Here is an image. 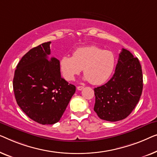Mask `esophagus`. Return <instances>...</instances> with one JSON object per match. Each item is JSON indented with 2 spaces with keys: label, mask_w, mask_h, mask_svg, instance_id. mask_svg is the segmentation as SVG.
I'll list each match as a JSON object with an SVG mask.
<instances>
[{
  "label": "esophagus",
  "mask_w": 157,
  "mask_h": 157,
  "mask_svg": "<svg viewBox=\"0 0 157 157\" xmlns=\"http://www.w3.org/2000/svg\"><path fill=\"white\" fill-rule=\"evenodd\" d=\"M77 89H78V90H82L84 89V87H83V86H78Z\"/></svg>",
  "instance_id": "esophagus-1"
}]
</instances>
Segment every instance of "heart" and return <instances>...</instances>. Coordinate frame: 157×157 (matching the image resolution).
<instances>
[{
    "mask_svg": "<svg viewBox=\"0 0 157 157\" xmlns=\"http://www.w3.org/2000/svg\"><path fill=\"white\" fill-rule=\"evenodd\" d=\"M115 63L112 52L97 46H86L75 50L72 56H63L59 65L62 74L67 80H73L83 69L85 79L92 85H101L112 75Z\"/></svg>",
    "mask_w": 157,
    "mask_h": 157,
    "instance_id": "heart-1",
    "label": "heart"
}]
</instances>
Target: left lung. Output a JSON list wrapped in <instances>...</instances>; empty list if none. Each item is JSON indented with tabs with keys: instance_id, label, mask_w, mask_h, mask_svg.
Returning a JSON list of instances; mask_svg holds the SVG:
<instances>
[{
	"instance_id": "obj_1",
	"label": "left lung",
	"mask_w": 157,
	"mask_h": 157,
	"mask_svg": "<svg viewBox=\"0 0 157 157\" xmlns=\"http://www.w3.org/2000/svg\"><path fill=\"white\" fill-rule=\"evenodd\" d=\"M143 89L140 63L129 50L122 48L115 72L105 85L94 88V110L101 120L117 122L131 114Z\"/></svg>"
}]
</instances>
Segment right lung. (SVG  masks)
Segmentation results:
<instances>
[{
    "instance_id": "obj_1",
    "label": "right lung",
    "mask_w": 157,
    "mask_h": 157,
    "mask_svg": "<svg viewBox=\"0 0 157 157\" xmlns=\"http://www.w3.org/2000/svg\"><path fill=\"white\" fill-rule=\"evenodd\" d=\"M50 43L32 48L22 57L13 82L17 105L26 115L41 124L59 122L76 90L75 86L61 77L58 59H48Z\"/></svg>"
}]
</instances>
